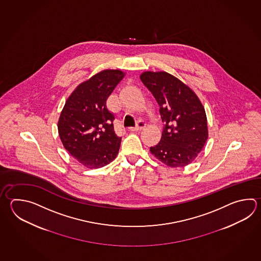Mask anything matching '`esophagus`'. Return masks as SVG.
<instances>
[{
	"instance_id": "obj_1",
	"label": "esophagus",
	"mask_w": 261,
	"mask_h": 261,
	"mask_svg": "<svg viewBox=\"0 0 261 261\" xmlns=\"http://www.w3.org/2000/svg\"><path fill=\"white\" fill-rule=\"evenodd\" d=\"M145 127H146V123L142 122V121H139V122H138V125H137L136 127H130L129 128V130H130V131H141V130Z\"/></svg>"
}]
</instances>
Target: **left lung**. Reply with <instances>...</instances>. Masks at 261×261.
<instances>
[{
  "mask_svg": "<svg viewBox=\"0 0 261 261\" xmlns=\"http://www.w3.org/2000/svg\"><path fill=\"white\" fill-rule=\"evenodd\" d=\"M139 77L158 102L165 122L162 139L150 147V153L170 167L190 165L208 139L202 102L188 85L166 71H144Z\"/></svg>",
  "mask_w": 261,
  "mask_h": 261,
  "instance_id": "left-lung-1",
  "label": "left lung"
}]
</instances>
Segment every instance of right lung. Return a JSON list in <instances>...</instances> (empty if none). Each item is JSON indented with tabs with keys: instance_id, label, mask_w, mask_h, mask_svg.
Returning <instances> with one entry per match:
<instances>
[{
	"instance_id": "add662e5",
	"label": "right lung",
	"mask_w": 261,
	"mask_h": 261,
	"mask_svg": "<svg viewBox=\"0 0 261 261\" xmlns=\"http://www.w3.org/2000/svg\"><path fill=\"white\" fill-rule=\"evenodd\" d=\"M125 73L104 69L81 83L65 102L58 122L59 138L65 149L81 165L100 168L116 158L121 138L113 127V114L107 98Z\"/></svg>"
}]
</instances>
